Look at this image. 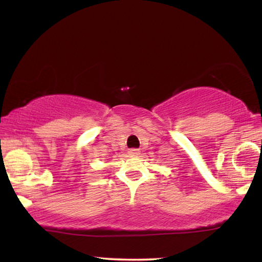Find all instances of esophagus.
Instances as JSON below:
<instances>
[{
  "label": "esophagus",
  "instance_id": "esophagus-1",
  "mask_svg": "<svg viewBox=\"0 0 262 262\" xmlns=\"http://www.w3.org/2000/svg\"><path fill=\"white\" fill-rule=\"evenodd\" d=\"M139 150L137 149H130L129 150V155H133V156H136V155H139Z\"/></svg>",
  "mask_w": 262,
  "mask_h": 262
}]
</instances>
